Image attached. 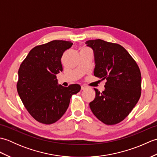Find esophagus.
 Wrapping results in <instances>:
<instances>
[{"mask_svg": "<svg viewBox=\"0 0 157 157\" xmlns=\"http://www.w3.org/2000/svg\"><path fill=\"white\" fill-rule=\"evenodd\" d=\"M88 88V87L87 86H82V90H86V89H87Z\"/></svg>", "mask_w": 157, "mask_h": 157, "instance_id": "1", "label": "esophagus"}]
</instances>
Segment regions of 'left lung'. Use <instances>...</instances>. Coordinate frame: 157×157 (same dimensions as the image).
Listing matches in <instances>:
<instances>
[{
    "mask_svg": "<svg viewBox=\"0 0 157 157\" xmlns=\"http://www.w3.org/2000/svg\"><path fill=\"white\" fill-rule=\"evenodd\" d=\"M86 44L94 51V75L106 80L102 92L94 88L96 97L90 102V107L105 124H117L129 114L140 97V70L121 45L101 39L88 40Z\"/></svg>",
    "mask_w": 157,
    "mask_h": 157,
    "instance_id": "1",
    "label": "left lung"
}]
</instances>
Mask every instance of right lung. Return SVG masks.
<instances>
[{"label": "right lung", "instance_id": "obj_1", "mask_svg": "<svg viewBox=\"0 0 157 157\" xmlns=\"http://www.w3.org/2000/svg\"><path fill=\"white\" fill-rule=\"evenodd\" d=\"M73 43L52 40L33 48L18 71L17 90L33 118L44 124H52L61 117L73 94L80 91L79 84L68 87L58 85L56 75L63 71L61 59Z\"/></svg>", "mask_w": 157, "mask_h": 157}]
</instances>
